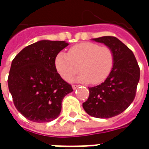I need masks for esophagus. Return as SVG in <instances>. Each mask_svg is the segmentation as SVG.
Here are the masks:
<instances>
[{
    "mask_svg": "<svg viewBox=\"0 0 149 149\" xmlns=\"http://www.w3.org/2000/svg\"><path fill=\"white\" fill-rule=\"evenodd\" d=\"M72 87L73 89H77V88L79 87V85H77V84H72Z\"/></svg>",
    "mask_w": 149,
    "mask_h": 149,
    "instance_id": "esophagus-1",
    "label": "esophagus"
}]
</instances>
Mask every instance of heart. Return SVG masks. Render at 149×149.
I'll return each instance as SVG.
<instances>
[{
  "label": "heart",
  "instance_id": "b5f03b06",
  "mask_svg": "<svg viewBox=\"0 0 149 149\" xmlns=\"http://www.w3.org/2000/svg\"><path fill=\"white\" fill-rule=\"evenodd\" d=\"M114 65V54L107 46L83 42L72 46L68 54L59 52L55 58L56 70L63 79L70 80L82 70L76 80L83 83L100 84L109 77Z\"/></svg>",
  "mask_w": 149,
  "mask_h": 149
}]
</instances>
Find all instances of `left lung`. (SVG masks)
Returning <instances> with one entry per match:
<instances>
[{
  "instance_id": "left-lung-1",
  "label": "left lung",
  "mask_w": 149,
  "mask_h": 149,
  "mask_svg": "<svg viewBox=\"0 0 149 149\" xmlns=\"http://www.w3.org/2000/svg\"><path fill=\"white\" fill-rule=\"evenodd\" d=\"M93 40L112 49L114 65L104 82L88 88L89 96L83 108L93 117L110 118L124 112L134 100L140 67L131 49L116 37L106 36Z\"/></svg>"
}]
</instances>
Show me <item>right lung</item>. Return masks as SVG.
Segmentation results:
<instances>
[{
  "mask_svg": "<svg viewBox=\"0 0 149 149\" xmlns=\"http://www.w3.org/2000/svg\"><path fill=\"white\" fill-rule=\"evenodd\" d=\"M68 45L64 40H40L22 49L12 61L8 90L16 109L31 121L57 118L64 97L73 91L55 66L56 55Z\"/></svg>",
  "mask_w": 149,
  "mask_h": 149,
  "instance_id": "1",
  "label": "right lung"
}]
</instances>
